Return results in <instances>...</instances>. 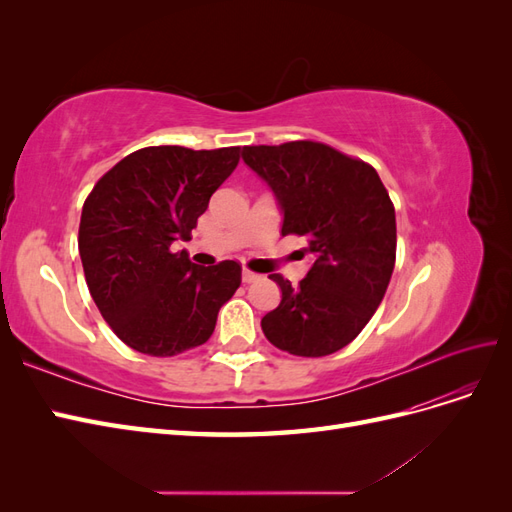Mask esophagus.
Returning <instances> with one entry per match:
<instances>
[{"instance_id":"1","label":"esophagus","mask_w":512,"mask_h":512,"mask_svg":"<svg viewBox=\"0 0 512 512\" xmlns=\"http://www.w3.org/2000/svg\"><path fill=\"white\" fill-rule=\"evenodd\" d=\"M241 280H243L245 284H252V282L260 280V275H256V273H252V271H247V269H243V273H241Z\"/></svg>"}]
</instances>
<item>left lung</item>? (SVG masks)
<instances>
[{"instance_id": "obj_1", "label": "left lung", "mask_w": 512, "mask_h": 512, "mask_svg": "<svg viewBox=\"0 0 512 512\" xmlns=\"http://www.w3.org/2000/svg\"><path fill=\"white\" fill-rule=\"evenodd\" d=\"M241 156L280 205L282 235L307 237L314 256L299 286L271 275L282 303L260 320L262 333L297 356L342 350L374 316L391 282L397 226L389 192L374 166L322 143L243 147Z\"/></svg>"}]
</instances>
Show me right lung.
<instances>
[{
    "instance_id": "add662e5",
    "label": "right lung",
    "mask_w": 512,
    "mask_h": 512,
    "mask_svg": "<svg viewBox=\"0 0 512 512\" xmlns=\"http://www.w3.org/2000/svg\"><path fill=\"white\" fill-rule=\"evenodd\" d=\"M239 156L241 147H145L117 162L87 196L79 226L85 280L108 327L136 352L175 356L203 346L239 288V262L200 267L170 247L192 239Z\"/></svg>"
}]
</instances>
